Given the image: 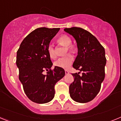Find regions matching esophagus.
I'll use <instances>...</instances> for the list:
<instances>
[{"label":"esophagus","mask_w":121,"mask_h":121,"mask_svg":"<svg viewBox=\"0 0 121 121\" xmlns=\"http://www.w3.org/2000/svg\"><path fill=\"white\" fill-rule=\"evenodd\" d=\"M65 74H67V75L70 73H69V71H68V70H65Z\"/></svg>","instance_id":"34e87169"}]
</instances>
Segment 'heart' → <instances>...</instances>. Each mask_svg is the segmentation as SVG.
I'll return each instance as SVG.
<instances>
[{"label":"heart","instance_id":"b5f03b06","mask_svg":"<svg viewBox=\"0 0 121 121\" xmlns=\"http://www.w3.org/2000/svg\"><path fill=\"white\" fill-rule=\"evenodd\" d=\"M57 42L60 45L65 47L67 50H66V53H67V50L69 51L73 52L74 50L73 47L71 46V39L68 36L64 35L59 37L57 40ZM47 51L50 57L52 59H54L56 57L55 51L54 49V46L53 44L50 43L47 47ZM73 62V57L71 54H68L65 56L64 57H60L57 60H56L54 62V65L56 67H60V68L67 69L71 66Z\"/></svg>","mask_w":121,"mask_h":121}]
</instances>
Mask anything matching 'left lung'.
Returning a JSON list of instances; mask_svg holds the SVG:
<instances>
[{
    "label": "left lung",
    "mask_w": 121,
    "mask_h": 121,
    "mask_svg": "<svg viewBox=\"0 0 121 121\" xmlns=\"http://www.w3.org/2000/svg\"><path fill=\"white\" fill-rule=\"evenodd\" d=\"M64 31L77 43L78 56L73 67L82 71L81 76L80 72L72 74L74 79L69 87L70 97L77 102L86 103L96 96L104 80L107 61L105 49L93 35L84 29L72 27Z\"/></svg>",
    "instance_id": "obj_1"
}]
</instances>
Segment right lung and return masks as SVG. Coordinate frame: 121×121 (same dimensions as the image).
<instances>
[{
  "instance_id": "add662e5",
  "label": "right lung",
  "mask_w": 121,
  "mask_h": 121,
  "mask_svg": "<svg viewBox=\"0 0 121 121\" xmlns=\"http://www.w3.org/2000/svg\"><path fill=\"white\" fill-rule=\"evenodd\" d=\"M60 28H39L22 42L17 52L16 65L19 80L28 98L37 104L49 102L54 98V85L65 76L63 68L53 65L47 51L50 41ZM48 71L46 75L43 72ZM50 69V70H48Z\"/></svg>"
}]
</instances>
